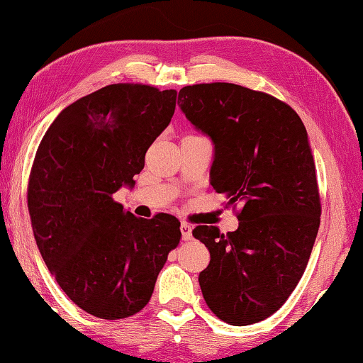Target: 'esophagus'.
I'll list each match as a JSON object with an SVG mask.
<instances>
[{"label":"esophagus","mask_w":363,"mask_h":363,"mask_svg":"<svg viewBox=\"0 0 363 363\" xmlns=\"http://www.w3.org/2000/svg\"><path fill=\"white\" fill-rule=\"evenodd\" d=\"M181 233H182L184 241H191L192 240V226L184 221V223L181 225Z\"/></svg>","instance_id":"obj_1"}]
</instances>
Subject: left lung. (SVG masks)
<instances>
[{
    "label": "left lung",
    "instance_id": "8db88e82",
    "mask_svg": "<svg viewBox=\"0 0 363 363\" xmlns=\"http://www.w3.org/2000/svg\"><path fill=\"white\" fill-rule=\"evenodd\" d=\"M182 112L215 145L210 184L238 203L240 226L192 235L210 251L199 275L207 306L221 321L247 326L274 315L305 272L320 228L321 199L306 128L277 97L233 83L179 91Z\"/></svg>",
    "mask_w": 363,
    "mask_h": 363
}]
</instances>
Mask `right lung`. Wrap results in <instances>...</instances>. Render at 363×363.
Returning a JSON list of instances; mask_svg holds the SVG:
<instances>
[{"mask_svg": "<svg viewBox=\"0 0 363 363\" xmlns=\"http://www.w3.org/2000/svg\"><path fill=\"white\" fill-rule=\"evenodd\" d=\"M177 91L117 83L58 113L32 163L27 207L37 247L74 305L102 320L143 310L181 221L143 220L112 199L145 166L169 125Z\"/></svg>", "mask_w": 363, "mask_h": 363, "instance_id": "1", "label": "right lung"}]
</instances>
